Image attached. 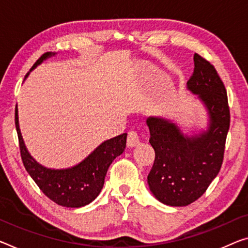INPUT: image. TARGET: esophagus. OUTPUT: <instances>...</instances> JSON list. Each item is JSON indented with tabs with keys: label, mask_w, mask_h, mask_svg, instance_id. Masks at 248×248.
<instances>
[{
	"label": "esophagus",
	"mask_w": 248,
	"mask_h": 248,
	"mask_svg": "<svg viewBox=\"0 0 248 248\" xmlns=\"http://www.w3.org/2000/svg\"><path fill=\"white\" fill-rule=\"evenodd\" d=\"M140 143V136L136 131H129L127 135V146L134 147Z\"/></svg>",
	"instance_id": "obj_1"
}]
</instances>
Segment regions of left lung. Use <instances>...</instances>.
<instances>
[{
	"mask_svg": "<svg viewBox=\"0 0 248 248\" xmlns=\"http://www.w3.org/2000/svg\"><path fill=\"white\" fill-rule=\"evenodd\" d=\"M187 89L207 109L206 131L187 136L169 120L154 116L146 120L150 143L155 151L147 183L156 199L170 206H186L206 192L222 167L230 129L225 86L215 67L197 53Z\"/></svg>",
	"mask_w": 248,
	"mask_h": 248,
	"instance_id": "8db88e82",
	"label": "left lung"
}]
</instances>
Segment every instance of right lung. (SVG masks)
Here are the masks:
<instances>
[{"instance_id": "obj_1", "label": "right lung", "mask_w": 248, "mask_h": 248, "mask_svg": "<svg viewBox=\"0 0 248 248\" xmlns=\"http://www.w3.org/2000/svg\"><path fill=\"white\" fill-rule=\"evenodd\" d=\"M52 55H55V53H44L30 72ZM28 75L29 73L25 78ZM15 127L25 170L49 200L64 207H82L96 199L104 185L109 165L123 153L126 146L127 134L123 133L103 142L78 165L71 169L52 170L42 166L26 150L18 125L17 108H15Z\"/></svg>"}]
</instances>
